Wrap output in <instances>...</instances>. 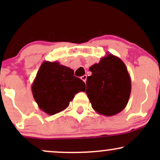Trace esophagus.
I'll return each mask as SVG.
<instances>
[{
	"mask_svg": "<svg viewBox=\"0 0 160 160\" xmlns=\"http://www.w3.org/2000/svg\"><path fill=\"white\" fill-rule=\"evenodd\" d=\"M80 78H81V80H82V81H84V82H86V78H87V76H86V75H83V76H82Z\"/></svg>",
	"mask_w": 160,
	"mask_h": 160,
	"instance_id": "obj_1",
	"label": "esophagus"
}]
</instances>
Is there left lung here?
<instances>
[{
  "mask_svg": "<svg viewBox=\"0 0 160 160\" xmlns=\"http://www.w3.org/2000/svg\"><path fill=\"white\" fill-rule=\"evenodd\" d=\"M86 90L92 107L99 114L111 117L127 105L131 93V78L124 62L112 54L101 58L89 68Z\"/></svg>",
  "mask_w": 160,
  "mask_h": 160,
  "instance_id": "1",
  "label": "left lung"
}]
</instances>
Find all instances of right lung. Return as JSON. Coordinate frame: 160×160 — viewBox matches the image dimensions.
Listing matches in <instances>:
<instances>
[{"label": "right lung", "instance_id": "add662e5", "mask_svg": "<svg viewBox=\"0 0 160 160\" xmlns=\"http://www.w3.org/2000/svg\"><path fill=\"white\" fill-rule=\"evenodd\" d=\"M85 89V82L74 76V71L58 62H43L32 85L38 107L48 115L64 111L75 94Z\"/></svg>", "mask_w": 160, "mask_h": 160}]
</instances>
